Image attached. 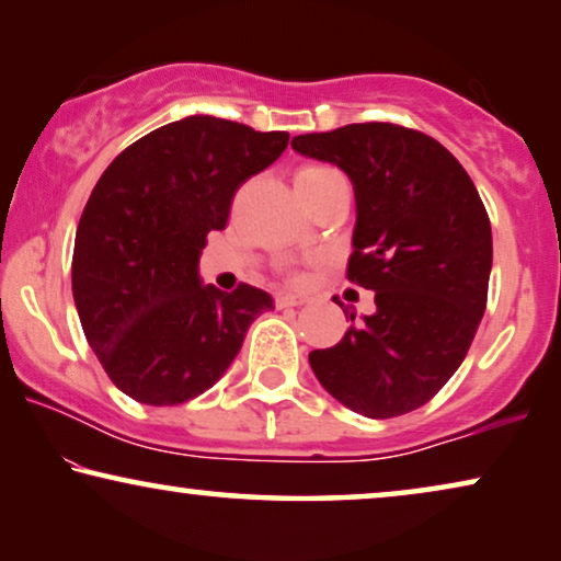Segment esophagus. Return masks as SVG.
Masks as SVG:
<instances>
[{"mask_svg":"<svg viewBox=\"0 0 561 561\" xmlns=\"http://www.w3.org/2000/svg\"><path fill=\"white\" fill-rule=\"evenodd\" d=\"M275 304L280 306V309H286V306H301L306 304L304 296H296V294H280L278 298H275Z\"/></svg>","mask_w":561,"mask_h":561,"instance_id":"34e87169","label":"esophagus"}]
</instances>
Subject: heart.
<instances>
[{
	"label": "heart",
	"instance_id": "heart-1",
	"mask_svg": "<svg viewBox=\"0 0 561 561\" xmlns=\"http://www.w3.org/2000/svg\"><path fill=\"white\" fill-rule=\"evenodd\" d=\"M334 179H340V171H334L332 165L306 163L296 171V188H298V194H301V198H306V196H311L313 191L327 186V183Z\"/></svg>",
	"mask_w": 561,
	"mask_h": 561
}]
</instances>
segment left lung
<instances>
[{
	"mask_svg": "<svg viewBox=\"0 0 561 561\" xmlns=\"http://www.w3.org/2000/svg\"><path fill=\"white\" fill-rule=\"evenodd\" d=\"M290 145L350 175L357 225L347 280L375 290L373 317L357 321L347 306L352 327L340 344L309 352L313 373L367 419L416 411L462 365L485 313V204L442 142L393 122L298 135Z\"/></svg>",
	"mask_w": 561,
	"mask_h": 561,
	"instance_id": "left-lung-1",
	"label": "left lung"
}]
</instances>
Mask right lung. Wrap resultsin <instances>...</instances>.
Instances as JSON below:
<instances>
[{
    "instance_id": "right-lung-1",
    "label": "right lung",
    "mask_w": 561,
    "mask_h": 561,
    "mask_svg": "<svg viewBox=\"0 0 561 561\" xmlns=\"http://www.w3.org/2000/svg\"><path fill=\"white\" fill-rule=\"evenodd\" d=\"M286 145L288 133L196 114L140 137L96 181L76 229L73 301L104 373L137 403L202 396L273 309L248 283L232 294L202 286L198 252Z\"/></svg>"
}]
</instances>
